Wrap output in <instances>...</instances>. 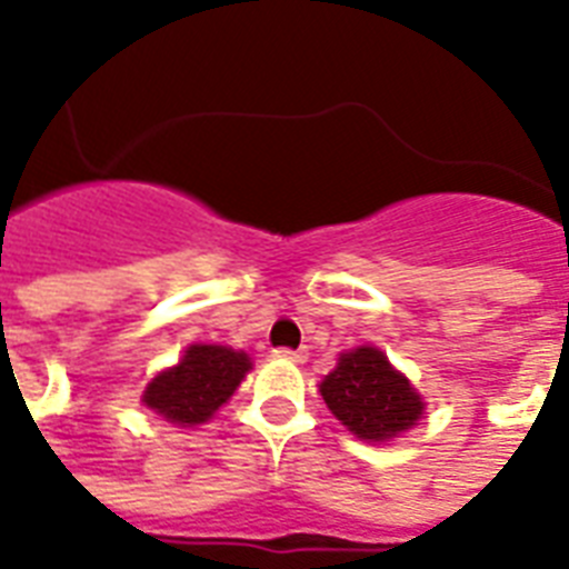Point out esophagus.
Returning <instances> with one entry per match:
<instances>
[{
    "mask_svg": "<svg viewBox=\"0 0 569 569\" xmlns=\"http://www.w3.org/2000/svg\"><path fill=\"white\" fill-rule=\"evenodd\" d=\"M277 360H289V363H303L307 351H295V348H274Z\"/></svg>",
    "mask_w": 569,
    "mask_h": 569,
    "instance_id": "esophagus-1",
    "label": "esophagus"
}]
</instances>
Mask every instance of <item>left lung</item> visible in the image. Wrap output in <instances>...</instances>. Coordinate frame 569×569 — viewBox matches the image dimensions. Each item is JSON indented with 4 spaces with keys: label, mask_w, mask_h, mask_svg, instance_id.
<instances>
[{
    "label": "left lung",
    "mask_w": 569,
    "mask_h": 569,
    "mask_svg": "<svg viewBox=\"0 0 569 569\" xmlns=\"http://www.w3.org/2000/svg\"><path fill=\"white\" fill-rule=\"evenodd\" d=\"M321 398L348 431L363 440H389L422 416V398L378 348H357L321 380Z\"/></svg>",
    "instance_id": "8db88e82"
}]
</instances>
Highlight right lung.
<instances>
[{"instance_id":"add662e5","label":"right lung","mask_w":569,"mask_h":569,"mask_svg":"<svg viewBox=\"0 0 569 569\" xmlns=\"http://www.w3.org/2000/svg\"><path fill=\"white\" fill-rule=\"evenodd\" d=\"M250 369L248 355L223 346H191L180 366L150 380L144 405L168 422H206L236 392Z\"/></svg>"}]
</instances>
